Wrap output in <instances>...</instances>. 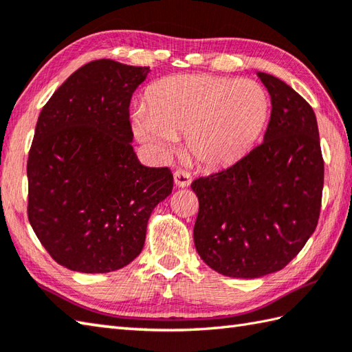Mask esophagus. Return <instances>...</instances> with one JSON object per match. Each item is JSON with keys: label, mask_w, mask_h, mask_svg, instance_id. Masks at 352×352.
I'll return each instance as SVG.
<instances>
[{"label": "esophagus", "mask_w": 352, "mask_h": 352, "mask_svg": "<svg viewBox=\"0 0 352 352\" xmlns=\"http://www.w3.org/2000/svg\"><path fill=\"white\" fill-rule=\"evenodd\" d=\"M192 182V177L188 170L178 169L174 172V183L177 188H188Z\"/></svg>", "instance_id": "obj_1"}]
</instances>
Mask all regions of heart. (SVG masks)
Returning a JSON list of instances; mask_svg holds the SVG:
<instances>
[{
  "instance_id": "heart-1",
  "label": "heart",
  "mask_w": 352,
  "mask_h": 352,
  "mask_svg": "<svg viewBox=\"0 0 352 352\" xmlns=\"http://www.w3.org/2000/svg\"><path fill=\"white\" fill-rule=\"evenodd\" d=\"M266 92L256 81L207 74L162 78L146 92V107L131 116L133 131L162 155L186 134L189 154L206 168H221L248 151L265 126Z\"/></svg>"
}]
</instances>
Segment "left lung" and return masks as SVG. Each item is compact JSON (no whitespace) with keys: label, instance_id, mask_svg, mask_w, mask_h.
<instances>
[{"label":"left lung","instance_id":"1","mask_svg":"<svg viewBox=\"0 0 352 352\" xmlns=\"http://www.w3.org/2000/svg\"><path fill=\"white\" fill-rule=\"evenodd\" d=\"M271 95L263 142L231 164L197 178L195 248L207 266L233 278L280 271L319 219L324 188L315 111L280 78L257 72Z\"/></svg>","mask_w":352,"mask_h":352}]
</instances>
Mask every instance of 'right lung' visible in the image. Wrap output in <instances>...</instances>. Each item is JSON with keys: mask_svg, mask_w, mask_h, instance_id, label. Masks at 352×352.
<instances>
[{"mask_svg": "<svg viewBox=\"0 0 352 352\" xmlns=\"http://www.w3.org/2000/svg\"><path fill=\"white\" fill-rule=\"evenodd\" d=\"M149 72L101 58L81 66L37 119L27 162L28 221L58 265L106 274L136 258L154 207L170 195L168 168L131 146V95Z\"/></svg>", "mask_w": 352, "mask_h": 352, "instance_id": "add662e5", "label": "right lung"}]
</instances>
